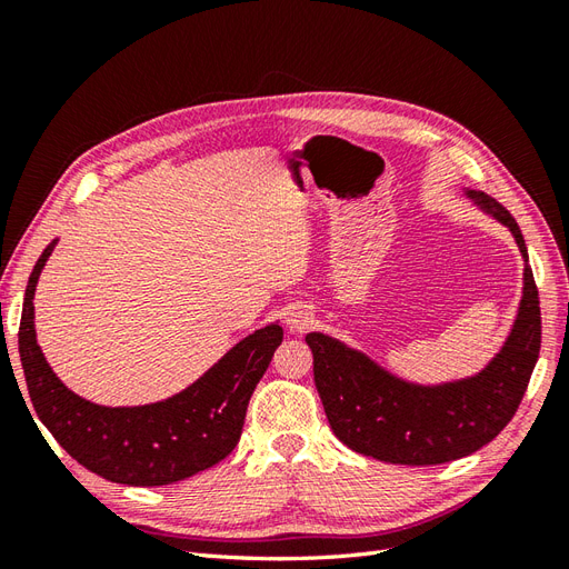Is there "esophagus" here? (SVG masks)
Listing matches in <instances>:
<instances>
[{
	"label": "esophagus",
	"mask_w": 569,
	"mask_h": 569,
	"mask_svg": "<svg viewBox=\"0 0 569 569\" xmlns=\"http://www.w3.org/2000/svg\"><path fill=\"white\" fill-rule=\"evenodd\" d=\"M313 322V316L306 311V308H295V311L289 313V318H287V325L291 327V330H297V332H303V330H308V325Z\"/></svg>",
	"instance_id": "1"
}]
</instances>
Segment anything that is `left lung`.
<instances>
[{
  "mask_svg": "<svg viewBox=\"0 0 569 569\" xmlns=\"http://www.w3.org/2000/svg\"><path fill=\"white\" fill-rule=\"evenodd\" d=\"M510 228L525 261L527 247L515 218L485 192H468ZM313 380L332 432L351 451L393 465H441L479 451L512 420L541 349L539 289L525 263L518 320L501 353L475 377L420 387L389 375L341 341L311 332Z\"/></svg>",
  "mask_w": 569,
  "mask_h": 569,
  "instance_id": "left-lung-1",
  "label": "left lung"
}]
</instances>
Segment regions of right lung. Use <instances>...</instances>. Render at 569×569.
Wrapping results in <instances>:
<instances>
[{
	"mask_svg": "<svg viewBox=\"0 0 569 569\" xmlns=\"http://www.w3.org/2000/svg\"><path fill=\"white\" fill-rule=\"evenodd\" d=\"M57 239L38 258L26 287L19 353L32 408L61 449L82 468L128 487H163L213 468L242 437L251 393L282 343V327L256 330L184 391L134 408L80 399L51 372L36 339L38 278Z\"/></svg>",
	"mask_w": 569,
	"mask_h": 569,
	"instance_id": "1",
	"label": "right lung"
}]
</instances>
